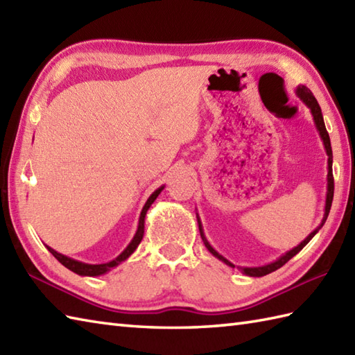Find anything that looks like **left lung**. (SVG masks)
<instances>
[{
  "instance_id": "1",
  "label": "left lung",
  "mask_w": 355,
  "mask_h": 355,
  "mask_svg": "<svg viewBox=\"0 0 355 355\" xmlns=\"http://www.w3.org/2000/svg\"><path fill=\"white\" fill-rule=\"evenodd\" d=\"M296 96L299 97L300 101H302L308 108H310V111H311V114H313V120H314V125H315V128H318V131H319V135H320V139H322V141H323V146H325V150H327V155H328V178H327V200H325V214H323V218H322V223L319 224V227H315L310 235H308L302 243H300L297 247H294V248H291L290 252H286L285 254H282L281 258H277L276 261H273V262H270V263H267V266H262V267H239L241 268V271H243L244 275H247V276H252V277H261V276H266V275H268V273H271V271H276L277 268H281L284 263H286L288 262L293 256H296L300 250H302V248L310 243V241L313 239V236L315 235V233H318L320 229H322V225L325 224V221H327V218H328V214H329V209H331V202H333V197H334V178H333V149H331V140H329V135H328V131H327V128H325V122H323V116H322V110H320V107H319V103H318V101H315V97L313 96V93L310 92V89H308L305 85H299L297 88H296ZM197 220H198V229H200V235H201V238H202V243H205V245L207 247V250L212 253L215 258H218L220 261H223L225 266H229V267H235L233 266V263L230 262V261H227L224 258L223 254H220L218 253L215 248L209 244V241L206 239V235H205V232H202V225H201V221H200V216L197 215Z\"/></svg>"
}]
</instances>
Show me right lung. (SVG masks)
I'll use <instances>...</instances> for the list:
<instances>
[{
	"mask_svg": "<svg viewBox=\"0 0 355 355\" xmlns=\"http://www.w3.org/2000/svg\"><path fill=\"white\" fill-rule=\"evenodd\" d=\"M164 189V186H160L158 187L157 191H154L153 193H150V197L148 198V201L145 202V206H143L141 209V214H140V218H139V227H137V232H135L134 238L131 239V243L128 244V247L125 248V250L120 253L117 258H114L110 262H105V263H85V262H80V261H76L73 258H69V256H65L62 253H58L56 250H53L51 247L45 245L49 248V252L55 256V258L62 263L64 267H67L69 270H71L73 273H76L79 276H101V275H105L108 273V271L111 268L117 267L119 263H122L123 261H126L130 256L134 253L135 248L139 247V244L141 243L143 239V233H145V216H146V212L149 210L150 205L157 200L158 195H160V192Z\"/></svg>",
	"mask_w": 355,
	"mask_h": 355,
	"instance_id": "obj_1",
	"label": "right lung"
}]
</instances>
